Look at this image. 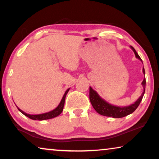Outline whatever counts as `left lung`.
<instances>
[{"instance_id":"8db88e82","label":"left lung","mask_w":159,"mask_h":159,"mask_svg":"<svg viewBox=\"0 0 159 159\" xmlns=\"http://www.w3.org/2000/svg\"><path fill=\"white\" fill-rule=\"evenodd\" d=\"M130 48H131V49L133 51L134 55H135V57L137 58H138L139 60H140L143 63L142 59H141L140 56H139L134 48L132 46H130ZM143 72L145 75V73L144 67L143 68ZM142 85L143 87V92L142 93V95H140V97L134 103H132L129 106H121L120 107V106L111 105V104L108 103L107 101H106L105 100L102 98L98 95V93L95 90H93L91 87H90V101L91 102L93 107L94 108V109L99 114L106 116L113 117V118H122V117H125L126 116H127V115L133 113L134 111L136 110V108L138 107V106L140 105L145 90V77L142 82Z\"/></svg>"}]
</instances>
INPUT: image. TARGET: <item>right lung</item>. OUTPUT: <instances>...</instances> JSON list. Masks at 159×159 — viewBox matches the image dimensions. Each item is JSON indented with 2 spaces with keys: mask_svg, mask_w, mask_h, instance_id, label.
<instances>
[{
  "mask_svg": "<svg viewBox=\"0 0 159 159\" xmlns=\"http://www.w3.org/2000/svg\"><path fill=\"white\" fill-rule=\"evenodd\" d=\"M69 90V88L67 89L66 92H65L64 96H63L61 101L60 103L58 104V106L56 107L55 109L51 111L47 112V113H44V114H29L25 113V111H23L22 110H21L20 108H18L19 111L25 115V116L29 117L30 119H33V120H46V119H53L55 118V117L58 116V115H60L61 114L63 109H64V103H65V98H66V95L67 93H68Z\"/></svg>",
  "mask_w": 159,
  "mask_h": 159,
  "instance_id": "right-lung-1",
  "label": "right lung"
}]
</instances>
